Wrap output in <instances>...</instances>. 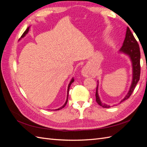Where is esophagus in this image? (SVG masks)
<instances>
[{"mask_svg": "<svg viewBox=\"0 0 147 147\" xmlns=\"http://www.w3.org/2000/svg\"><path fill=\"white\" fill-rule=\"evenodd\" d=\"M82 74L83 76L85 77H88L89 75H90V73H89L88 69L86 67L83 68L82 71Z\"/></svg>", "mask_w": 147, "mask_h": 147, "instance_id": "1", "label": "esophagus"}]
</instances>
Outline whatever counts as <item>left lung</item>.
Wrapping results in <instances>:
<instances>
[{
  "label": "left lung",
  "instance_id": "8db88e82",
  "mask_svg": "<svg viewBox=\"0 0 147 147\" xmlns=\"http://www.w3.org/2000/svg\"><path fill=\"white\" fill-rule=\"evenodd\" d=\"M120 51L123 52L125 54L130 56L131 59L132 63V68H133V79L132 84L130 88L129 91L128 92L127 94L125 96V97L120 102V103L124 100L129 99L131 94L134 91L136 88V84L140 80V51L139 43H138L136 39L133 35L130 29L127 27L126 37L124 39L123 46L120 49ZM96 102L100 106L102 107L103 108H109L110 106L104 104H102L100 100L99 97L98 96V92H97V86L96 88Z\"/></svg>",
  "mask_w": 147,
  "mask_h": 147
}]
</instances>
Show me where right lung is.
Wrapping results in <instances>:
<instances>
[{
  "label": "right lung",
  "instance_id": "obj_1",
  "mask_svg": "<svg viewBox=\"0 0 147 147\" xmlns=\"http://www.w3.org/2000/svg\"><path fill=\"white\" fill-rule=\"evenodd\" d=\"M29 28H27V29H26L25 31H24V32L23 34V35H21V38H23V37H24V36H25V35L27 34L28 32V31H29ZM74 78H72V80L70 81V83L69 84V86H68V90H67V100H66V102H65V104H64V105H63V106H62L61 108H59V109H56V110H61V109H63L64 107L65 106V105L67 104V101H68V96H69V88H70V85H71V84H72L73 82H74Z\"/></svg>",
  "mask_w": 147,
  "mask_h": 147
}]
</instances>
